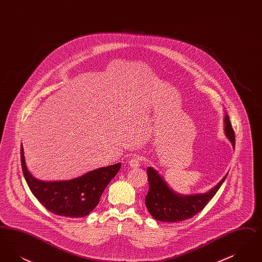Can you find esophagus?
<instances>
[{
    "label": "esophagus",
    "instance_id": "obj_1",
    "mask_svg": "<svg viewBox=\"0 0 262 262\" xmlns=\"http://www.w3.org/2000/svg\"><path fill=\"white\" fill-rule=\"evenodd\" d=\"M140 162H141V158H140L139 156H136V157H134L133 159L129 160L128 165H129L132 168L136 169V168H138V167L140 166Z\"/></svg>",
    "mask_w": 262,
    "mask_h": 262
}]
</instances>
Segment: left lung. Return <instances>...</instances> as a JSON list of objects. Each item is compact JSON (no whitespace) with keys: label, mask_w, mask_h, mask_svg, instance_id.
Segmentation results:
<instances>
[{"label":"left lung","mask_w":262,"mask_h":262,"mask_svg":"<svg viewBox=\"0 0 262 262\" xmlns=\"http://www.w3.org/2000/svg\"><path fill=\"white\" fill-rule=\"evenodd\" d=\"M224 123L225 136L235 148V133L227 113L225 114ZM146 171L149 189L145 196V205L154 219L171 223L187 220L201 211L216 194L228 176L227 173L215 187L204 193L181 194L169 187L162 177L152 167H148Z\"/></svg>","instance_id":"1"}]
</instances>
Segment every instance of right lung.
I'll return each mask as SVG.
<instances>
[{
  "label": "right lung",
  "instance_id": "right-lung-1",
  "mask_svg": "<svg viewBox=\"0 0 262 262\" xmlns=\"http://www.w3.org/2000/svg\"><path fill=\"white\" fill-rule=\"evenodd\" d=\"M20 158L25 181L33 195L49 211L64 217H84L98 204L104 189L122 164L102 167L69 181L45 182L35 179L25 164L21 144Z\"/></svg>",
  "mask_w": 262,
  "mask_h": 262
}]
</instances>
